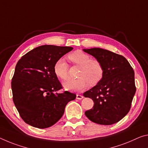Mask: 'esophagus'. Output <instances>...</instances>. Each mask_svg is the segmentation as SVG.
Listing matches in <instances>:
<instances>
[{
    "label": "esophagus",
    "mask_w": 148,
    "mask_h": 148,
    "mask_svg": "<svg viewBox=\"0 0 148 148\" xmlns=\"http://www.w3.org/2000/svg\"><path fill=\"white\" fill-rule=\"evenodd\" d=\"M84 98V96L82 95H79V94H77L76 95V99H82Z\"/></svg>",
    "instance_id": "obj_1"
}]
</instances>
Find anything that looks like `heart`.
<instances>
[{
	"mask_svg": "<svg viewBox=\"0 0 148 148\" xmlns=\"http://www.w3.org/2000/svg\"><path fill=\"white\" fill-rule=\"evenodd\" d=\"M69 58L74 64L80 66L77 79H69L64 84L66 90L81 91L85 90L90 84L94 86L101 80L105 70L103 65L99 60L91 59L88 54L82 51H76L70 54ZM54 72L62 80L69 78V66L64 59L59 58L54 65Z\"/></svg>",
	"mask_w": 148,
	"mask_h": 148,
	"instance_id": "1",
	"label": "heart"
}]
</instances>
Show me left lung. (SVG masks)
Returning <instances> with one entry per match:
<instances>
[{
    "label": "left lung",
    "instance_id": "obj_1",
    "mask_svg": "<svg viewBox=\"0 0 148 148\" xmlns=\"http://www.w3.org/2000/svg\"><path fill=\"white\" fill-rule=\"evenodd\" d=\"M103 65V77L97 85L84 93L94 102L85 112L91 121L103 125L118 123L130 111L136 91L134 71L121 55L100 48L84 49Z\"/></svg>",
    "mask_w": 148,
    "mask_h": 148
}]
</instances>
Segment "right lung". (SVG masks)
Returning a JSON list of instances; mask_svg holds the SVG:
<instances>
[{
  "mask_svg": "<svg viewBox=\"0 0 148 148\" xmlns=\"http://www.w3.org/2000/svg\"><path fill=\"white\" fill-rule=\"evenodd\" d=\"M70 47L43 45L18 60L12 79L14 103L21 118L34 127L46 128L60 120L66 104L76 95L65 91L54 72L57 60L71 51Z\"/></svg>",
  "mask_w": 148,
  "mask_h": 148,
  "instance_id": "1",
  "label": "right lung"
}]
</instances>
